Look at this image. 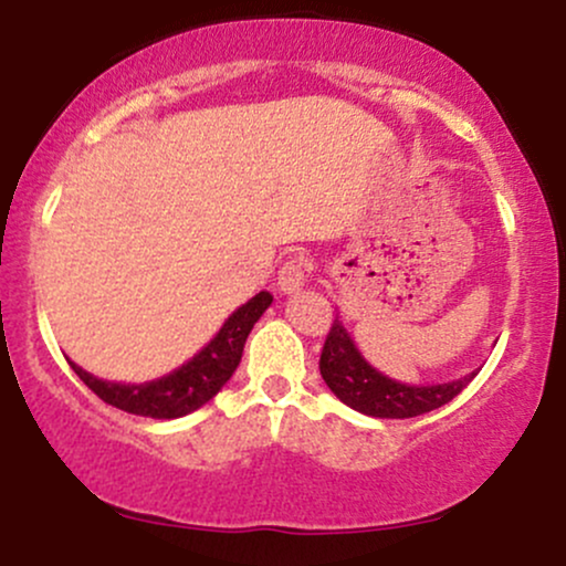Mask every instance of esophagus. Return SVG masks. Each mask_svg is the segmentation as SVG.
I'll return each instance as SVG.
<instances>
[{"label": "esophagus", "instance_id": "34e87169", "mask_svg": "<svg viewBox=\"0 0 566 566\" xmlns=\"http://www.w3.org/2000/svg\"><path fill=\"white\" fill-rule=\"evenodd\" d=\"M305 274H308V258L305 255H290L287 261L279 269V290L295 292L303 287Z\"/></svg>", "mask_w": 566, "mask_h": 566}]
</instances>
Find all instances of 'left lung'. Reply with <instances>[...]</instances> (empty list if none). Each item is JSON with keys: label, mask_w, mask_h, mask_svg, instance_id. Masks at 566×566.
<instances>
[{"label": "left lung", "mask_w": 566, "mask_h": 566, "mask_svg": "<svg viewBox=\"0 0 566 566\" xmlns=\"http://www.w3.org/2000/svg\"><path fill=\"white\" fill-rule=\"evenodd\" d=\"M319 373L343 405L369 418H415V415L431 412L452 401L476 375L471 373L460 380L439 382V386H407V382L386 378L359 354L337 316L324 340Z\"/></svg>", "instance_id": "1"}]
</instances>
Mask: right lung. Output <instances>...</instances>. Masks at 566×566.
Masks as SVG:
<instances>
[{"mask_svg": "<svg viewBox=\"0 0 566 566\" xmlns=\"http://www.w3.org/2000/svg\"><path fill=\"white\" fill-rule=\"evenodd\" d=\"M271 301H274L271 292H258L252 301L239 305L220 327V333L191 361H186L184 367L159 380L140 382V386H122V382H108L84 373L74 361H71V369L80 375V380L90 391L116 409L157 420L184 418V415L207 405L229 382L233 369L242 361L247 335L261 319Z\"/></svg>", "mask_w": 566, "mask_h": 566, "instance_id": "right-lung-1", "label": "right lung"}]
</instances>
